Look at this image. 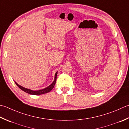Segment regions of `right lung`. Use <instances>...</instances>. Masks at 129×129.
<instances>
[{
    "instance_id": "add662e5",
    "label": "right lung",
    "mask_w": 129,
    "mask_h": 129,
    "mask_svg": "<svg viewBox=\"0 0 129 129\" xmlns=\"http://www.w3.org/2000/svg\"><path fill=\"white\" fill-rule=\"evenodd\" d=\"M57 74V72H56V73H55V78H54V82H53L51 83V84L49 85V86H48L47 87L44 88V89H41V90H31V89H27V88H24V87H23L22 86H21V85H20L18 84H17V83L16 82H15V83H16V85H17V86L18 87L20 88V89H22L23 91H24L25 92L28 93V94H30L40 95V94H45V93H47L48 92H49L51 91V90L53 89V88H54V86H55V83H56Z\"/></svg>"
}]
</instances>
